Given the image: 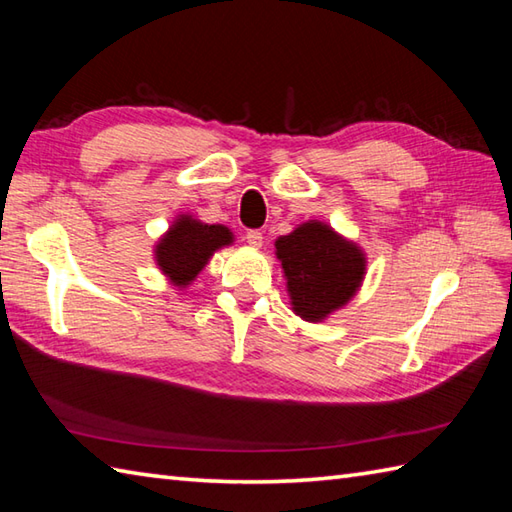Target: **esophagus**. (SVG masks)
Masks as SVG:
<instances>
[{"label": "esophagus", "mask_w": 512, "mask_h": 512, "mask_svg": "<svg viewBox=\"0 0 512 512\" xmlns=\"http://www.w3.org/2000/svg\"><path fill=\"white\" fill-rule=\"evenodd\" d=\"M246 242H248V246L259 248V246L264 244V235L259 233V231H248V233H246Z\"/></svg>", "instance_id": "34e87169"}]
</instances>
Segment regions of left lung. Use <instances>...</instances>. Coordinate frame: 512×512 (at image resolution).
I'll use <instances>...</instances> for the list:
<instances>
[{
    "label": "left lung",
    "mask_w": 512,
    "mask_h": 512,
    "mask_svg": "<svg viewBox=\"0 0 512 512\" xmlns=\"http://www.w3.org/2000/svg\"><path fill=\"white\" fill-rule=\"evenodd\" d=\"M292 312L310 323L328 319L352 301L365 279L367 257L330 224L310 220L275 242Z\"/></svg>",
    "instance_id": "1"
}]
</instances>
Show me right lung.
Listing matches in <instances>:
<instances>
[{"instance_id":"obj_1","label":"right lung","mask_w":512,"mask_h":512,"mask_svg":"<svg viewBox=\"0 0 512 512\" xmlns=\"http://www.w3.org/2000/svg\"><path fill=\"white\" fill-rule=\"evenodd\" d=\"M233 233L222 224H204L193 215H178L169 231L154 246L160 273L176 288H187L202 268L211 262L215 250L233 244Z\"/></svg>"}]
</instances>
